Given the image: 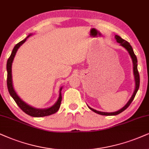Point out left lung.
I'll return each mask as SVG.
<instances>
[{"label":"left lung","instance_id":"1","mask_svg":"<svg viewBox=\"0 0 149 149\" xmlns=\"http://www.w3.org/2000/svg\"><path fill=\"white\" fill-rule=\"evenodd\" d=\"M115 37L117 43H120V45H122V47H124V48L128 51V52L129 53L130 56H131V57L132 58V61H133V74H134V78H135V91H134L133 95H132V97H131V99H130L129 101L127 102V104H126L122 108H121L120 110H119V111H117L116 112H113V113H105V112H101V111H96V110L93 109V108H92L90 107V106H88L91 111H93V112H95V113L100 114V115H118V114L121 113L124 111H125L126 108L130 106V104H131V102H133V100H134V98H135V95H136L137 92L138 91L139 87V74L138 70H137V59L136 56H135V53L133 52V49L132 48V46L130 45V43H128V41H126L124 39H123V38H121L119 36L115 35Z\"/></svg>","mask_w":149,"mask_h":149}]
</instances>
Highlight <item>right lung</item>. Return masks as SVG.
Returning a JSON list of instances; mask_svg holds the SVG:
<instances>
[{"mask_svg": "<svg viewBox=\"0 0 149 149\" xmlns=\"http://www.w3.org/2000/svg\"><path fill=\"white\" fill-rule=\"evenodd\" d=\"M32 35V34H30V35L27 36L25 39H23V41H20L19 43L16 44L14 46V49H13L12 54H11L10 56L9 57L8 60L7 62V88H8V91L10 93L11 97L14 99V100L15 101L16 104L19 106V108L23 111L24 113H25L27 115H30L32 117H45V116H48V115H52L58 111V110L59 109L61 102L62 97H61V90L62 87L60 88L59 91V97H58V100L56 101V102L51 107L47 108H44V109H39V108H36L32 107L28 104H26L25 102H24L23 100L18 96V95L16 94V91H14V87H13L12 84V65L13 60H14V56H15L16 53L17 52L18 49L19 48L20 46L21 45L25 43L26 41L27 38L29 36Z\"/></svg>", "mask_w": 149, "mask_h": 149, "instance_id": "add662e5", "label": "right lung"}]
</instances>
